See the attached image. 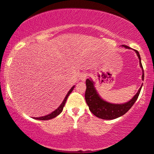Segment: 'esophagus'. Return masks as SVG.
Masks as SVG:
<instances>
[{
  "label": "esophagus",
  "mask_w": 154,
  "mask_h": 154,
  "mask_svg": "<svg viewBox=\"0 0 154 154\" xmlns=\"http://www.w3.org/2000/svg\"><path fill=\"white\" fill-rule=\"evenodd\" d=\"M87 77H88V74H87V73H83V74H82L81 77H80L81 80L83 81V82L86 81V79H87Z\"/></svg>",
  "instance_id": "obj_1"
}]
</instances>
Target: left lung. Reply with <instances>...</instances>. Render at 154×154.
<instances>
[{"instance_id": "obj_1", "label": "left lung", "mask_w": 154, "mask_h": 154, "mask_svg": "<svg viewBox=\"0 0 154 154\" xmlns=\"http://www.w3.org/2000/svg\"><path fill=\"white\" fill-rule=\"evenodd\" d=\"M122 48L126 49H131L129 47L126 45H122ZM137 53L139 60V65L142 69V80L143 81L144 78V73H143V67L141 65V60L139 52L137 50H134ZM95 82L91 78L87 79L86 80V91H85V100L88 105L89 110L94 115L97 117L102 119L112 120L120 117L123 116L129 111L134 103L138 99V97L140 94V91L142 88V85L134 96L130 100L129 102L122 103V104H114L106 102L103 100L99 93L97 92L96 87L94 86Z\"/></svg>"}]
</instances>
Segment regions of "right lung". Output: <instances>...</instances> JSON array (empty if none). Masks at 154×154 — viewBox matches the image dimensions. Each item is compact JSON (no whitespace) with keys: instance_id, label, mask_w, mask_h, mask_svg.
<instances>
[{"instance_id":"right-lung-1","label":"right lung","mask_w":154,"mask_h":154,"mask_svg":"<svg viewBox=\"0 0 154 154\" xmlns=\"http://www.w3.org/2000/svg\"><path fill=\"white\" fill-rule=\"evenodd\" d=\"M75 86L74 85V86L72 87L70 89H69V91L67 92V95L65 96V99H64V100L63 101V102L61 103V104H60V106H58V107L55 110L50 113V114H48V115H45V116H40V117H34L33 119H38V120H49V119H52L56 117V116H57L60 114V113L63 112V107L65 106V104L66 103V101H67V97H69V95L70 94V93L72 92V91L74 88H75Z\"/></svg>"}]
</instances>
